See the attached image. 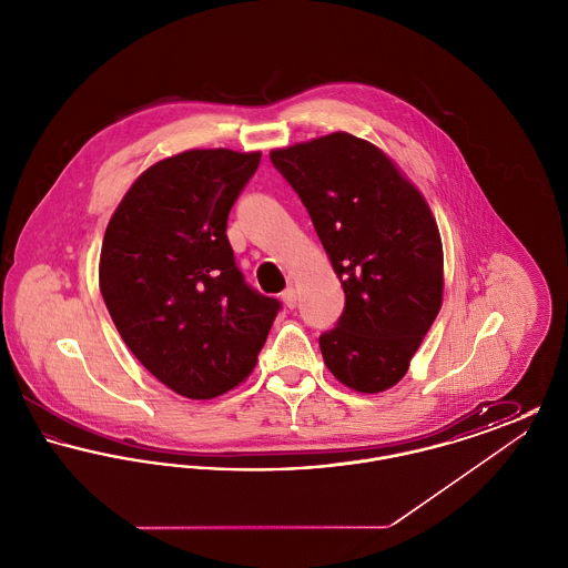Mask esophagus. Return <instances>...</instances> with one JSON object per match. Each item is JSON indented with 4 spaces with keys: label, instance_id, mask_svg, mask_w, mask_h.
Masks as SVG:
<instances>
[{
    "label": "esophagus",
    "instance_id": "1",
    "mask_svg": "<svg viewBox=\"0 0 568 568\" xmlns=\"http://www.w3.org/2000/svg\"><path fill=\"white\" fill-rule=\"evenodd\" d=\"M281 300L285 302V306L287 308H294L297 304V292L294 287H287L283 294H281Z\"/></svg>",
    "mask_w": 568,
    "mask_h": 568
}]
</instances>
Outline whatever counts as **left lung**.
<instances>
[{
	"instance_id": "1",
	"label": "left lung",
	"mask_w": 568,
	"mask_h": 568,
	"mask_svg": "<svg viewBox=\"0 0 568 568\" xmlns=\"http://www.w3.org/2000/svg\"><path fill=\"white\" fill-rule=\"evenodd\" d=\"M343 283L345 311L320 336L343 385L378 394L405 377L443 304V244L424 195L381 149L347 132L271 153Z\"/></svg>"
}]
</instances>
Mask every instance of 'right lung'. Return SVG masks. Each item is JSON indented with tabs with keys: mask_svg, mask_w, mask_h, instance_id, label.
Masks as SVG:
<instances>
[{
	"mask_svg": "<svg viewBox=\"0 0 568 568\" xmlns=\"http://www.w3.org/2000/svg\"><path fill=\"white\" fill-rule=\"evenodd\" d=\"M260 160L193 149L153 163L104 234L100 292L112 322L140 364L191 400L251 375L281 308L246 285L225 234Z\"/></svg>",
	"mask_w": 568,
	"mask_h": 568,
	"instance_id": "1",
	"label": "right lung"
}]
</instances>
